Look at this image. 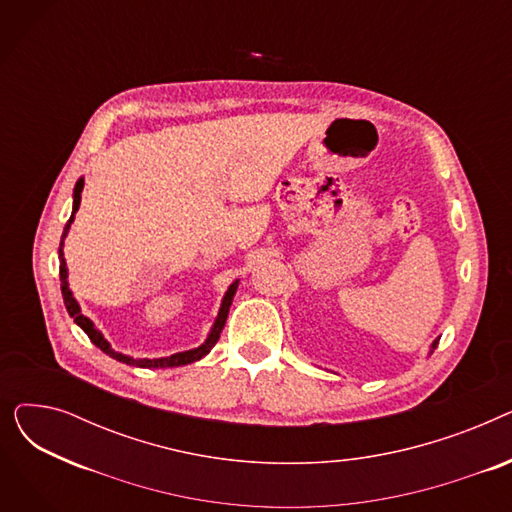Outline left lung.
Wrapping results in <instances>:
<instances>
[{
  "instance_id": "obj_1",
  "label": "left lung",
  "mask_w": 512,
  "mask_h": 512,
  "mask_svg": "<svg viewBox=\"0 0 512 512\" xmlns=\"http://www.w3.org/2000/svg\"><path fill=\"white\" fill-rule=\"evenodd\" d=\"M436 346H438V340H434V342H432V351H429V355L434 353V348H436Z\"/></svg>"
}]
</instances>
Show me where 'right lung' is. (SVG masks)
<instances>
[{
	"label": "right lung",
	"instance_id": "obj_1",
	"mask_svg": "<svg viewBox=\"0 0 512 512\" xmlns=\"http://www.w3.org/2000/svg\"><path fill=\"white\" fill-rule=\"evenodd\" d=\"M83 186H85V178H78L76 184H74V195H72V199H74V201H72V215H70V220H68L66 226H64V234H62V242H60V251H58V255H60V282H62L60 288H62L64 305H66V309H68V315L74 319V324H76L80 330H83V332L91 338V342H93L97 348H101V351H103L105 355H110L112 359H116V361H120V363H126V365H132V367H143V369L182 367V365H188V363H195V361L203 359V357L211 351V348L215 346V342L220 340V334H222L224 324H226V319H228V311H230L232 299H234L236 288H238V280H234V282L228 286V290H226V294H224V299H222V305H220V311H218V317H215L213 326H211V332L207 334V340H205L201 346L191 348V351L170 355V357H159V359H132V357H128V355L116 353L114 348H112V344L107 342V340L103 338V334L95 328L93 321H91L87 315H83V311H80V305H78L76 299L72 297V290H70V286H68V267H66V259H64V238L68 236L70 226H72V222H74V215H76V211H78V207H80V193H83Z\"/></svg>",
	"mask_w": 512,
	"mask_h": 512
}]
</instances>
